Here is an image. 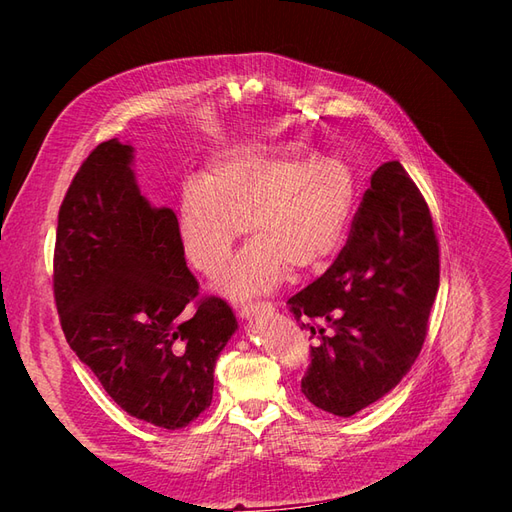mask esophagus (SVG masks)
<instances>
[{"label":"esophagus","instance_id":"1","mask_svg":"<svg viewBox=\"0 0 512 512\" xmlns=\"http://www.w3.org/2000/svg\"><path fill=\"white\" fill-rule=\"evenodd\" d=\"M271 312H275V305L273 303H254V305H241L239 307V316L243 318V320H250V318H254V316H258V314H271Z\"/></svg>","mask_w":512,"mask_h":512}]
</instances>
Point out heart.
Returning <instances> with one entry per match:
<instances>
[{
  "label": "heart",
  "mask_w": 512,
  "mask_h": 512,
  "mask_svg": "<svg viewBox=\"0 0 512 512\" xmlns=\"http://www.w3.org/2000/svg\"><path fill=\"white\" fill-rule=\"evenodd\" d=\"M354 198L356 179L342 158L241 147L215 156L200 181L183 185L177 237L190 267L215 277L245 222L254 237L218 284L243 301L275 290L290 267L312 273L327 265L346 239Z\"/></svg>",
  "instance_id": "obj_1"
}]
</instances>
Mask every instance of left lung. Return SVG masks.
I'll list each match as a JSON object with an SVG mask.
<instances>
[{
  "mask_svg": "<svg viewBox=\"0 0 512 512\" xmlns=\"http://www.w3.org/2000/svg\"><path fill=\"white\" fill-rule=\"evenodd\" d=\"M438 286L429 207L406 168L386 162L371 175L344 250L288 299L301 329L318 337L303 395L348 418L393 391L423 348Z\"/></svg>",
  "mask_w": 512,
  "mask_h": 512,
  "instance_id": "obj_1",
  "label": "left lung"
}]
</instances>
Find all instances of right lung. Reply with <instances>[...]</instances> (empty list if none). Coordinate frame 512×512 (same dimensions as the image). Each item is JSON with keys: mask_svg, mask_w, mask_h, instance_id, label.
Listing matches in <instances>:
<instances>
[{"mask_svg": "<svg viewBox=\"0 0 512 512\" xmlns=\"http://www.w3.org/2000/svg\"><path fill=\"white\" fill-rule=\"evenodd\" d=\"M117 138L81 164L59 207L53 292L70 348L130 416L181 429L213 399L237 331L226 301L198 297L177 215L151 207Z\"/></svg>", "mask_w": 512, "mask_h": 512, "instance_id": "1", "label": "right lung"}]
</instances>
